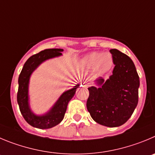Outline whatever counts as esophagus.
Segmentation results:
<instances>
[{"label":"esophagus","mask_w":155,"mask_h":155,"mask_svg":"<svg viewBox=\"0 0 155 155\" xmlns=\"http://www.w3.org/2000/svg\"><path fill=\"white\" fill-rule=\"evenodd\" d=\"M82 84H83V86H85V87H87L88 86V83L86 82H83V83H82Z\"/></svg>","instance_id":"1"}]
</instances>
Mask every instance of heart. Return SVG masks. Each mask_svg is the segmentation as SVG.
I'll return each instance as SVG.
<instances>
[{
  "instance_id": "obj_1",
  "label": "heart",
  "mask_w": 155,
  "mask_h": 155,
  "mask_svg": "<svg viewBox=\"0 0 155 155\" xmlns=\"http://www.w3.org/2000/svg\"><path fill=\"white\" fill-rule=\"evenodd\" d=\"M113 64V59L110 53H92L88 54L82 60V65L84 67L93 68L96 73H105L110 69Z\"/></svg>"
}]
</instances>
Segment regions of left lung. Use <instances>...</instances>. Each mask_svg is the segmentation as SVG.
Here are the masks:
<instances>
[{
    "label": "left lung",
    "instance_id": "obj_1",
    "mask_svg": "<svg viewBox=\"0 0 155 155\" xmlns=\"http://www.w3.org/2000/svg\"><path fill=\"white\" fill-rule=\"evenodd\" d=\"M115 68L105 82L89 88L86 107L95 121L107 127H118L129 119L138 102L139 76L131 58L116 49L110 50Z\"/></svg>",
    "mask_w": 155,
    "mask_h": 155
}]
</instances>
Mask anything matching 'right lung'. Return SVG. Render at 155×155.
I'll return each mask as SVG.
<instances>
[{"mask_svg":"<svg viewBox=\"0 0 155 155\" xmlns=\"http://www.w3.org/2000/svg\"><path fill=\"white\" fill-rule=\"evenodd\" d=\"M63 49H47L42 50L37 54L33 55L27 60L18 79V92L17 99L20 111L23 117L29 125L40 129H47L53 128L64 118L67 105L70 99L74 96L76 89L79 85H76L73 89L65 92L56 102L51 110L46 115L37 116L34 115L29 108L28 104V83L30 76L33 71L41 63L50 58L62 55Z\"/></svg>","mask_w":155,"mask_h":155,"instance_id":"add662e5","label":"right lung"}]
</instances>
